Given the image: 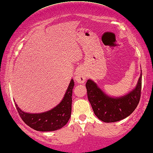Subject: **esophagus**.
Here are the masks:
<instances>
[{
  "label": "esophagus",
  "instance_id": "esophagus-1",
  "mask_svg": "<svg viewBox=\"0 0 153 153\" xmlns=\"http://www.w3.org/2000/svg\"><path fill=\"white\" fill-rule=\"evenodd\" d=\"M86 79H87V75L86 73L83 71V70H79V71L76 73V76H75V79L78 83H84Z\"/></svg>",
  "mask_w": 153,
  "mask_h": 153
}]
</instances>
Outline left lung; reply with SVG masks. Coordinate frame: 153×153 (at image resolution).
Instances as JSON below:
<instances>
[{
	"instance_id": "8db88e82",
	"label": "left lung",
	"mask_w": 153,
	"mask_h": 153,
	"mask_svg": "<svg viewBox=\"0 0 153 153\" xmlns=\"http://www.w3.org/2000/svg\"><path fill=\"white\" fill-rule=\"evenodd\" d=\"M136 88L120 98H112L104 94L97 84L88 80L85 84L89 100L94 114L102 121L116 122L131 114L138 105L141 97V75Z\"/></svg>"
}]
</instances>
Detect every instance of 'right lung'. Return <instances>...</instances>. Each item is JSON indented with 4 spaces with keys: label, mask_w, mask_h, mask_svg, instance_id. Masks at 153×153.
Masks as SVG:
<instances>
[{
    "label": "right lung",
    "mask_w": 153,
    "mask_h": 153,
    "mask_svg": "<svg viewBox=\"0 0 153 153\" xmlns=\"http://www.w3.org/2000/svg\"><path fill=\"white\" fill-rule=\"evenodd\" d=\"M74 82L72 79L63 100L49 111L39 114L24 112L15 104L16 110L24 122L37 131H54L63 128L69 121L72 112V95Z\"/></svg>",
    "instance_id": "obj_1"
}]
</instances>
